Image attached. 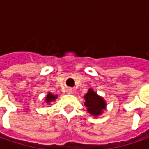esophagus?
Instances as JSON below:
<instances>
[{
	"label": "esophagus",
	"instance_id": "obj_1",
	"mask_svg": "<svg viewBox=\"0 0 149 149\" xmlns=\"http://www.w3.org/2000/svg\"><path fill=\"white\" fill-rule=\"evenodd\" d=\"M66 91L68 94H72V90L71 88H68L66 90Z\"/></svg>",
	"mask_w": 149,
	"mask_h": 149
}]
</instances>
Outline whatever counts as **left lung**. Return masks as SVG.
<instances>
[{
  "label": "left lung",
  "mask_w": 149,
  "mask_h": 149,
  "mask_svg": "<svg viewBox=\"0 0 149 149\" xmlns=\"http://www.w3.org/2000/svg\"><path fill=\"white\" fill-rule=\"evenodd\" d=\"M84 98L86 100L84 104L87 108L89 113L94 116H99L103 113V110L105 109L106 106L105 101L104 99L97 95V94L93 91L91 89L89 90Z\"/></svg>",
  "instance_id": "1"
}]
</instances>
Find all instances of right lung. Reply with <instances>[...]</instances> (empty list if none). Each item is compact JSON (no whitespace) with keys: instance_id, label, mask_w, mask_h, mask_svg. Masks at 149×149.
Returning <instances> with one entry per match:
<instances>
[{"instance_id":"add662e5","label":"right lung","mask_w":149,"mask_h":149,"mask_svg":"<svg viewBox=\"0 0 149 149\" xmlns=\"http://www.w3.org/2000/svg\"><path fill=\"white\" fill-rule=\"evenodd\" d=\"M56 98H57V95H53L52 94L49 93V94L47 95V96H46L45 100H46V102H47V103H49V102H51V101H54Z\"/></svg>"}]
</instances>
